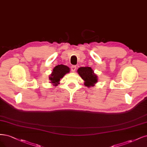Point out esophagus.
Wrapping results in <instances>:
<instances>
[{"label":"esophagus","mask_w":147,"mask_h":147,"mask_svg":"<svg viewBox=\"0 0 147 147\" xmlns=\"http://www.w3.org/2000/svg\"><path fill=\"white\" fill-rule=\"evenodd\" d=\"M76 69H77V66H76V65H72V66H71V70L73 72H74L75 71Z\"/></svg>","instance_id":"esophagus-1"}]
</instances>
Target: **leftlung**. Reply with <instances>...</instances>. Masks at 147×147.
<instances>
[{
  "label": "left lung",
  "mask_w": 147,
  "mask_h": 147,
  "mask_svg": "<svg viewBox=\"0 0 147 147\" xmlns=\"http://www.w3.org/2000/svg\"><path fill=\"white\" fill-rule=\"evenodd\" d=\"M77 73L84 80L85 86L93 87L98 82L97 75L90 67H81L77 70Z\"/></svg>",
  "instance_id": "1"
}]
</instances>
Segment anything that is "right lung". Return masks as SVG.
Wrapping results in <instances>:
<instances>
[{"instance_id":"obj_1","label":"right lung","mask_w":147,"mask_h":147,"mask_svg":"<svg viewBox=\"0 0 147 147\" xmlns=\"http://www.w3.org/2000/svg\"><path fill=\"white\" fill-rule=\"evenodd\" d=\"M69 72H70V68L67 65L63 64L57 65L53 68L52 74L49 76L50 83H52L54 86H57L59 84L60 80Z\"/></svg>"}]
</instances>
